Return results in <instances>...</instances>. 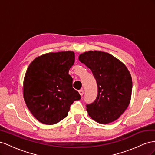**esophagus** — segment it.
Masks as SVG:
<instances>
[{
	"label": "esophagus",
	"mask_w": 155,
	"mask_h": 155,
	"mask_svg": "<svg viewBox=\"0 0 155 155\" xmlns=\"http://www.w3.org/2000/svg\"><path fill=\"white\" fill-rule=\"evenodd\" d=\"M78 92H79V94H80V95L81 96H82L83 94H84V90H81L78 91Z\"/></svg>",
	"instance_id": "obj_1"
}]
</instances>
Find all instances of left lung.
Wrapping results in <instances>:
<instances>
[{"label":"left lung","mask_w":155,"mask_h":155,"mask_svg":"<svg viewBox=\"0 0 155 155\" xmlns=\"http://www.w3.org/2000/svg\"><path fill=\"white\" fill-rule=\"evenodd\" d=\"M78 59L91 71L98 87L95 100L86 104L88 115L102 124L116 121L130 101L132 82L129 70L120 60L105 52H85Z\"/></svg>","instance_id":"left-lung-1"}]
</instances>
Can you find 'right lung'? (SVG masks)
Segmentation results:
<instances>
[{"label": "right lung", "instance_id": "right-lung-1", "mask_svg": "<svg viewBox=\"0 0 155 155\" xmlns=\"http://www.w3.org/2000/svg\"><path fill=\"white\" fill-rule=\"evenodd\" d=\"M74 58L72 51L51 52L37 57L29 65L24 78L23 97L39 122H60L67 117L71 104L81 99L69 74Z\"/></svg>", "mask_w": 155, "mask_h": 155}]
</instances>
